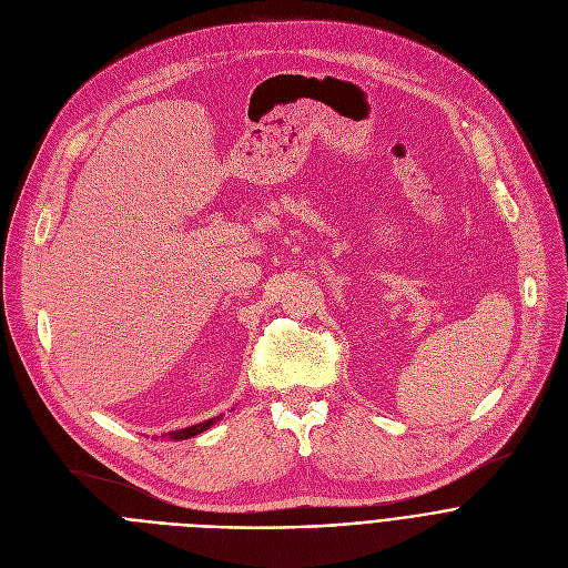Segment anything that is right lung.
Masks as SVG:
<instances>
[{"instance_id": "obj_1", "label": "right lung", "mask_w": 568, "mask_h": 568, "mask_svg": "<svg viewBox=\"0 0 568 568\" xmlns=\"http://www.w3.org/2000/svg\"><path fill=\"white\" fill-rule=\"evenodd\" d=\"M220 420V416L217 418H211V420H206V423H200V425H193V427H186V429H182V432H173L171 434V438L173 440H184V438H193V436H197V434H202V432H206L211 425H215Z\"/></svg>"}]
</instances>
